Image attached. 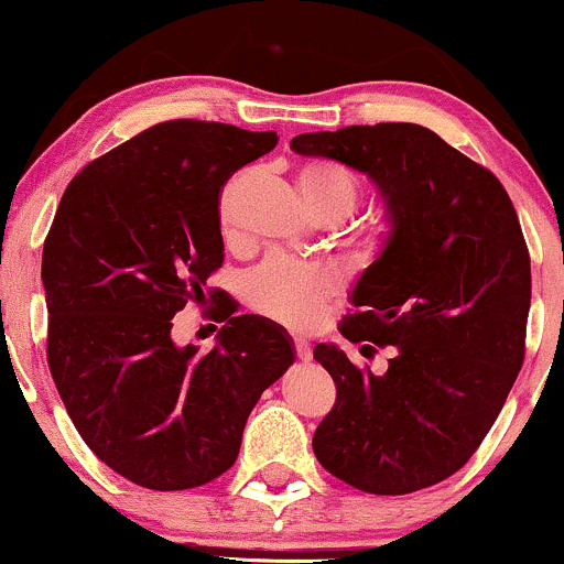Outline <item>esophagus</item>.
Masks as SVG:
<instances>
[{
	"label": "esophagus",
	"mask_w": 564,
	"mask_h": 564,
	"mask_svg": "<svg viewBox=\"0 0 564 564\" xmlns=\"http://www.w3.org/2000/svg\"><path fill=\"white\" fill-rule=\"evenodd\" d=\"M294 352H296V358H300V360L313 358V349H310V345L304 339H294Z\"/></svg>",
	"instance_id": "obj_1"
}]
</instances>
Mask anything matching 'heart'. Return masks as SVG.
<instances>
[{
	"label": "heart",
	"mask_w": 564,
	"mask_h": 564,
	"mask_svg": "<svg viewBox=\"0 0 564 564\" xmlns=\"http://www.w3.org/2000/svg\"><path fill=\"white\" fill-rule=\"evenodd\" d=\"M238 180L225 187L219 200V223L225 236H230V206L236 196ZM302 196L321 219L336 223L355 209L360 196V183L352 172L328 161H304L300 166ZM392 241L390 225H373L352 238V251L358 262H377ZM334 283L326 270L315 264L289 260V257L273 254L251 268L243 278V300L251 310L268 315L283 326L310 328L318 321L323 302L332 296Z\"/></svg>",
	"instance_id": "obj_1"
}]
</instances>
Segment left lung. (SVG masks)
<instances>
[{"label":"left lung","instance_id":"1","mask_svg":"<svg viewBox=\"0 0 564 564\" xmlns=\"http://www.w3.org/2000/svg\"><path fill=\"white\" fill-rule=\"evenodd\" d=\"M302 156L366 172L392 241L360 275L339 332L392 347L384 373L315 347L336 403L313 435L323 469L373 496L448 480L480 448L525 360L530 254L509 193L432 129L405 121L310 132Z\"/></svg>","mask_w":564,"mask_h":564}]
</instances>
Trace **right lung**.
<instances>
[{"instance_id": "obj_1", "label": "right lung", "mask_w": 564, "mask_h": 564, "mask_svg": "<svg viewBox=\"0 0 564 564\" xmlns=\"http://www.w3.org/2000/svg\"><path fill=\"white\" fill-rule=\"evenodd\" d=\"M275 132L172 119L89 161L70 180L44 238L47 364L89 451L129 482L187 490L238 458L260 394L294 364L291 339L236 315L219 289V196ZM218 302L212 354L177 348L171 318Z\"/></svg>"}]
</instances>
